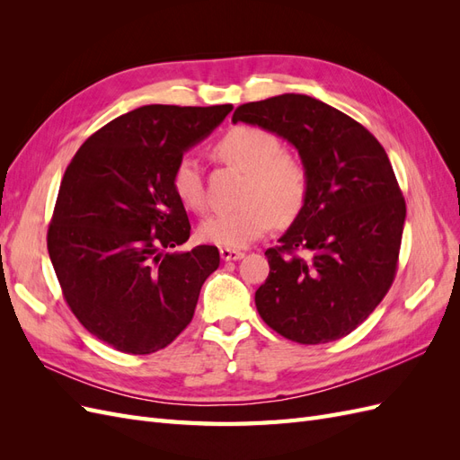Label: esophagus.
<instances>
[{
	"mask_svg": "<svg viewBox=\"0 0 460 460\" xmlns=\"http://www.w3.org/2000/svg\"><path fill=\"white\" fill-rule=\"evenodd\" d=\"M245 253L238 252V249H230V247H220V259L222 261H240L243 259Z\"/></svg>",
	"mask_w": 460,
	"mask_h": 460,
	"instance_id": "esophagus-1",
	"label": "esophagus"
}]
</instances>
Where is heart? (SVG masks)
I'll return each mask as SVG.
<instances>
[{
  "label": "heart",
  "mask_w": 460,
  "mask_h": 460,
  "mask_svg": "<svg viewBox=\"0 0 460 460\" xmlns=\"http://www.w3.org/2000/svg\"><path fill=\"white\" fill-rule=\"evenodd\" d=\"M218 159L247 174L240 208L217 213L199 225V238L220 247L240 249L267 234L274 222H294L309 196L307 169L284 153L276 134L259 127H235L215 146ZM176 199L190 211L201 213L207 205L205 184L198 161L178 159L171 174Z\"/></svg>",
  "instance_id": "b5f03b06"
}]
</instances>
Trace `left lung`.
Returning <instances> with one entry per match:
<instances>
[{"label": "left lung", "mask_w": 460, "mask_h": 460, "mask_svg": "<svg viewBox=\"0 0 460 460\" xmlns=\"http://www.w3.org/2000/svg\"><path fill=\"white\" fill-rule=\"evenodd\" d=\"M238 120L288 140L309 174L301 215L264 253L257 311L291 341H336L394 284L407 207L392 163L363 124L303 93L243 103Z\"/></svg>", "instance_id": "1"}]
</instances>
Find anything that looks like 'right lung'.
I'll return each mask as SVG.
<instances>
[{"mask_svg": "<svg viewBox=\"0 0 460 460\" xmlns=\"http://www.w3.org/2000/svg\"><path fill=\"white\" fill-rule=\"evenodd\" d=\"M232 105H144L107 122L76 151L61 180L48 252L68 307L117 351L149 355L193 318L215 245L166 253L190 238L171 174Z\"/></svg>", "mask_w": 460, "mask_h": 460, "instance_id": "obj_1", "label": "right lung"}]
</instances>
